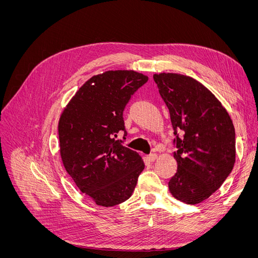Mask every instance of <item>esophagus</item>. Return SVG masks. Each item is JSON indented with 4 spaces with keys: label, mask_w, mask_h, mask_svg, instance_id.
I'll return each mask as SVG.
<instances>
[{
    "label": "esophagus",
    "mask_w": 258,
    "mask_h": 258,
    "mask_svg": "<svg viewBox=\"0 0 258 258\" xmlns=\"http://www.w3.org/2000/svg\"><path fill=\"white\" fill-rule=\"evenodd\" d=\"M147 159L150 160V161H155L156 159H157V154H155V153L150 154V155L147 156Z\"/></svg>",
    "instance_id": "34e87169"
}]
</instances>
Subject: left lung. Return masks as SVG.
Returning a JSON list of instances; mask_svg holds the SVG:
<instances>
[{"instance_id": "obj_1", "label": "left lung", "mask_w": 258, "mask_h": 258, "mask_svg": "<svg viewBox=\"0 0 258 258\" xmlns=\"http://www.w3.org/2000/svg\"><path fill=\"white\" fill-rule=\"evenodd\" d=\"M154 81L169 110L177 148L169 190L185 204H200L220 188L235 165V127L220 101L192 77L160 73Z\"/></svg>"}]
</instances>
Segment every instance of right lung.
<instances>
[{
	"instance_id": "obj_1",
	"label": "right lung",
	"mask_w": 258,
	"mask_h": 258,
	"mask_svg": "<svg viewBox=\"0 0 258 258\" xmlns=\"http://www.w3.org/2000/svg\"><path fill=\"white\" fill-rule=\"evenodd\" d=\"M147 81L146 75L127 70L95 75L61 114L62 162L80 190L98 206L113 207L129 199L144 169L141 156L115 138L119 131L127 134L123 110Z\"/></svg>"
}]
</instances>
